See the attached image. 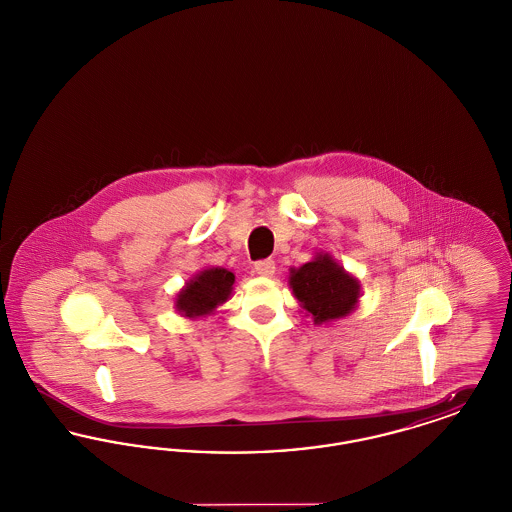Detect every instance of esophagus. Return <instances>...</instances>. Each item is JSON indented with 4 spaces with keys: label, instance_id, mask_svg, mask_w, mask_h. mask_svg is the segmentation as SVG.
<instances>
[{
    "label": "esophagus",
    "instance_id": "obj_1",
    "mask_svg": "<svg viewBox=\"0 0 512 512\" xmlns=\"http://www.w3.org/2000/svg\"><path fill=\"white\" fill-rule=\"evenodd\" d=\"M274 270H276V265H274V261L272 259H263V261H257L255 263V272L259 274V276H272L274 274Z\"/></svg>",
    "mask_w": 512,
    "mask_h": 512
}]
</instances>
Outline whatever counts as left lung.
I'll return each mask as SVG.
<instances>
[{
  "label": "left lung",
  "mask_w": 512,
  "mask_h": 512,
  "mask_svg": "<svg viewBox=\"0 0 512 512\" xmlns=\"http://www.w3.org/2000/svg\"><path fill=\"white\" fill-rule=\"evenodd\" d=\"M290 288L315 324H326L355 311L361 284L328 253H317L311 263L290 270Z\"/></svg>",
  "instance_id": "obj_1"
}]
</instances>
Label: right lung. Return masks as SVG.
Here are the masks:
<instances>
[{
  "mask_svg": "<svg viewBox=\"0 0 512 512\" xmlns=\"http://www.w3.org/2000/svg\"><path fill=\"white\" fill-rule=\"evenodd\" d=\"M236 282L234 272L222 267L205 268L176 295L174 307L182 317L197 318L213 315L228 301Z\"/></svg>",
  "mask_w": 512,
  "mask_h": 512,
  "instance_id": "obj_1",
  "label": "right lung"
}]
</instances>
